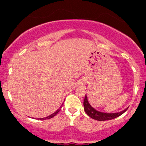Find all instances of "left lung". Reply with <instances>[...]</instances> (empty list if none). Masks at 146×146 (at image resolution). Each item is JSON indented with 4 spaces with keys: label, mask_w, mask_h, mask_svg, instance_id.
I'll return each instance as SVG.
<instances>
[{
    "label": "left lung",
    "mask_w": 146,
    "mask_h": 146,
    "mask_svg": "<svg viewBox=\"0 0 146 146\" xmlns=\"http://www.w3.org/2000/svg\"><path fill=\"white\" fill-rule=\"evenodd\" d=\"M84 111L86 113V114L89 116H90L92 119H95V120L97 121H107V120H111V119H113L116 117H119L121 115H122L123 113L125 111H126V110L128 109H125V110L119 112V113H104V112L99 111H96V109H94L92 106L90 105V104L88 102V99L86 95H85L84 100Z\"/></svg>",
    "instance_id": "left-lung-1"
}]
</instances>
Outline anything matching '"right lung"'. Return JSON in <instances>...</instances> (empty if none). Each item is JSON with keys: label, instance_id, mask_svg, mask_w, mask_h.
<instances>
[{"label": "right lung", "instance_id": "1", "mask_svg": "<svg viewBox=\"0 0 146 146\" xmlns=\"http://www.w3.org/2000/svg\"><path fill=\"white\" fill-rule=\"evenodd\" d=\"M61 108H62V106L60 108V109H58V110H57L55 112H54V113H53L52 114L50 115V116H47V117H44V118H40V119H40V120H44V119H51V118L54 117V116H56V115H57V113H58V112L60 111V110H61Z\"/></svg>", "mask_w": 146, "mask_h": 146}]
</instances>
